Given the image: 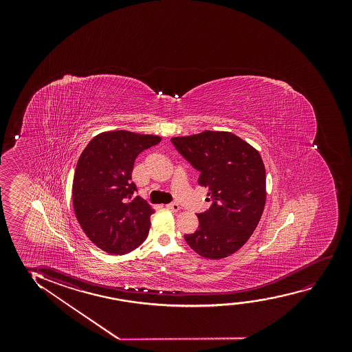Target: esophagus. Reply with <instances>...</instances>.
<instances>
[{
    "label": "esophagus",
    "instance_id": "obj_1",
    "mask_svg": "<svg viewBox=\"0 0 352 352\" xmlns=\"http://www.w3.org/2000/svg\"><path fill=\"white\" fill-rule=\"evenodd\" d=\"M166 208H167V209H169V210H172V212H179V209H180V207H179V204H177V203H169V204H167V206H166Z\"/></svg>",
    "mask_w": 352,
    "mask_h": 352
}]
</instances>
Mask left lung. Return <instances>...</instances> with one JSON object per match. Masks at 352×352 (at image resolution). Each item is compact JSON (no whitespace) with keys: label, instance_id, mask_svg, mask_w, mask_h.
<instances>
[{"label":"left lung","instance_id":"obj_1","mask_svg":"<svg viewBox=\"0 0 352 352\" xmlns=\"http://www.w3.org/2000/svg\"><path fill=\"white\" fill-rule=\"evenodd\" d=\"M179 153L199 170L209 210L197 214V230L184 238L198 255L219 260L234 254L255 231L265 209V168L260 153L226 131L173 137Z\"/></svg>","mask_w":352,"mask_h":352}]
</instances>
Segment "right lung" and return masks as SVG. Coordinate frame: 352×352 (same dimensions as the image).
<instances>
[{"label":"right lung","mask_w":352,"mask_h":352,"mask_svg":"<svg viewBox=\"0 0 352 352\" xmlns=\"http://www.w3.org/2000/svg\"><path fill=\"white\" fill-rule=\"evenodd\" d=\"M160 142L159 135L106 131L90 140L78 160L74 214L87 238L108 254H129L149 234L155 210L143 198L133 197L137 188L131 174L137 156Z\"/></svg>","instance_id":"obj_1"}]
</instances>
